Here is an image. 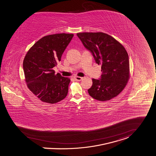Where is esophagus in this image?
<instances>
[{
	"label": "esophagus",
	"mask_w": 156,
	"mask_h": 156,
	"mask_svg": "<svg viewBox=\"0 0 156 156\" xmlns=\"http://www.w3.org/2000/svg\"><path fill=\"white\" fill-rule=\"evenodd\" d=\"M74 78L75 80H76V81H80V80H82V79H83L82 77H79V76H76V77H74Z\"/></svg>",
	"instance_id": "obj_1"
}]
</instances>
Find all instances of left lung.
Masks as SVG:
<instances>
[{
	"label": "left lung",
	"mask_w": 156,
	"mask_h": 156,
	"mask_svg": "<svg viewBox=\"0 0 156 156\" xmlns=\"http://www.w3.org/2000/svg\"><path fill=\"white\" fill-rule=\"evenodd\" d=\"M77 36L101 66V79H92L89 95L100 101L115 97L126 87L130 77L126 50L112 36L102 32L78 33Z\"/></svg>",
	"instance_id": "8db88e82"
}]
</instances>
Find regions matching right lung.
Wrapping results in <instances>:
<instances>
[{
	"instance_id": "right-lung-1",
	"label": "right lung",
	"mask_w": 156,
	"mask_h": 156,
	"mask_svg": "<svg viewBox=\"0 0 156 156\" xmlns=\"http://www.w3.org/2000/svg\"><path fill=\"white\" fill-rule=\"evenodd\" d=\"M73 36L58 33L44 36L30 48L24 57L23 69L27 86L43 102L55 104L67 95L70 79L55 74L53 68L61 61Z\"/></svg>"
}]
</instances>
